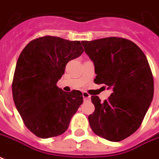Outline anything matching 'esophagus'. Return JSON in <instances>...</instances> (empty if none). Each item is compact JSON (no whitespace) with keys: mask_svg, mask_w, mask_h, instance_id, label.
Returning a JSON list of instances; mask_svg holds the SVG:
<instances>
[{"mask_svg":"<svg viewBox=\"0 0 159 159\" xmlns=\"http://www.w3.org/2000/svg\"><path fill=\"white\" fill-rule=\"evenodd\" d=\"M82 97H83L84 100H89V99L91 98V96L89 95L88 93H86V92H83V93H82Z\"/></svg>","mask_w":159,"mask_h":159,"instance_id":"esophagus-1","label":"esophagus"}]
</instances>
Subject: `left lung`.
Masks as SVG:
<instances>
[{
  "instance_id": "8db88e82",
  "label": "left lung",
  "mask_w": 159,
  "mask_h": 159,
  "mask_svg": "<svg viewBox=\"0 0 159 159\" xmlns=\"http://www.w3.org/2000/svg\"><path fill=\"white\" fill-rule=\"evenodd\" d=\"M85 52L94 64V82L112 88L107 100L92 96L95 111L88 116L98 136L119 142L140 127L152 101L154 86L149 64L134 42L119 37L82 41Z\"/></svg>"
}]
</instances>
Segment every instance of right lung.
I'll return each mask as SVG.
<instances>
[{
    "instance_id": "1",
    "label": "right lung",
    "mask_w": 159,
    "mask_h": 159,
    "mask_svg": "<svg viewBox=\"0 0 159 159\" xmlns=\"http://www.w3.org/2000/svg\"><path fill=\"white\" fill-rule=\"evenodd\" d=\"M82 52L79 41L46 36L29 42L19 56L13 100L26 128L36 136L48 139L62 134L83 102L80 91L66 93L57 86L66 63Z\"/></svg>"
}]
</instances>
